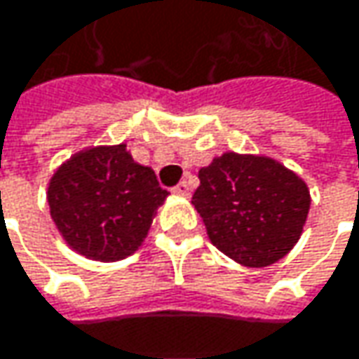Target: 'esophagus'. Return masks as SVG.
Listing matches in <instances>:
<instances>
[{"label":"esophagus","instance_id":"34e87169","mask_svg":"<svg viewBox=\"0 0 359 359\" xmlns=\"http://www.w3.org/2000/svg\"><path fill=\"white\" fill-rule=\"evenodd\" d=\"M172 191H175L177 195H180V197H189V195H191V187H189V182H187V180L179 182Z\"/></svg>","mask_w":359,"mask_h":359}]
</instances>
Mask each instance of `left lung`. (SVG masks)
Returning a JSON list of instances; mask_svg holds the SVG:
<instances>
[{
	"instance_id": "1",
	"label": "left lung",
	"mask_w": 359,
	"mask_h": 359,
	"mask_svg": "<svg viewBox=\"0 0 359 359\" xmlns=\"http://www.w3.org/2000/svg\"><path fill=\"white\" fill-rule=\"evenodd\" d=\"M193 205L215 248L245 267H267L300 241L310 191L269 156L226 151L199 170Z\"/></svg>"
}]
</instances>
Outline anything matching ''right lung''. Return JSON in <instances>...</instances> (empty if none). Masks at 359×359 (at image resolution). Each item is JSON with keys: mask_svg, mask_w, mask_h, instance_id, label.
Returning <instances> with one entry per match:
<instances>
[{"mask_svg": "<svg viewBox=\"0 0 359 359\" xmlns=\"http://www.w3.org/2000/svg\"><path fill=\"white\" fill-rule=\"evenodd\" d=\"M168 197L154 170L137 164L127 144L86 147L49 180L50 217L78 255L113 263L146 241L158 208Z\"/></svg>", "mask_w": 359, "mask_h": 359, "instance_id": "add662e5", "label": "right lung"}]
</instances>
